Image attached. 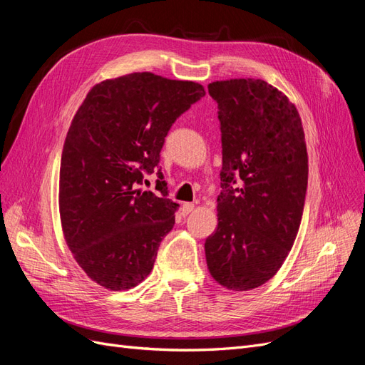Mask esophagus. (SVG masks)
Segmentation results:
<instances>
[{
  "instance_id": "1",
  "label": "esophagus",
  "mask_w": 365,
  "mask_h": 365,
  "mask_svg": "<svg viewBox=\"0 0 365 365\" xmlns=\"http://www.w3.org/2000/svg\"><path fill=\"white\" fill-rule=\"evenodd\" d=\"M195 210V204H192V202H185V204H182V207H181V212H182V215H189V213H192Z\"/></svg>"
}]
</instances>
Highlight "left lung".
Masks as SVG:
<instances>
[{
  "label": "left lung",
  "mask_w": 365,
  "mask_h": 365,
  "mask_svg": "<svg viewBox=\"0 0 365 365\" xmlns=\"http://www.w3.org/2000/svg\"><path fill=\"white\" fill-rule=\"evenodd\" d=\"M217 103L222 170L217 228L205 240L212 277L231 291L272 279L294 245L307 189V150L294 103L262 79L208 85Z\"/></svg>",
  "instance_id": "1"
}]
</instances>
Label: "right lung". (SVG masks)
<instances>
[{"mask_svg": "<svg viewBox=\"0 0 365 365\" xmlns=\"http://www.w3.org/2000/svg\"><path fill=\"white\" fill-rule=\"evenodd\" d=\"M204 96L200 83L145 71L94 85L77 109L62 150L59 213L73 257L103 288L130 289L152 271L178 204L161 170V196L135 187L158 168L175 120Z\"/></svg>", "mask_w": 365, "mask_h": 365, "instance_id": "obj_1", "label": "right lung"}]
</instances>
